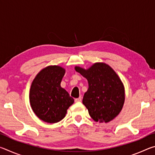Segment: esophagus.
Returning <instances> with one entry per match:
<instances>
[{"mask_svg":"<svg viewBox=\"0 0 155 155\" xmlns=\"http://www.w3.org/2000/svg\"><path fill=\"white\" fill-rule=\"evenodd\" d=\"M74 101L76 103H78V102H81V97H78V98H75Z\"/></svg>","mask_w":155,"mask_h":155,"instance_id":"esophagus-1","label":"esophagus"}]
</instances>
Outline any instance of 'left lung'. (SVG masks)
Returning <instances> with one entry per match:
<instances>
[{"label":"left lung","mask_w":155,"mask_h":155,"mask_svg":"<svg viewBox=\"0 0 155 155\" xmlns=\"http://www.w3.org/2000/svg\"><path fill=\"white\" fill-rule=\"evenodd\" d=\"M77 72L87 78L88 90L83 104L94 121L109 122L120 114L124 105V85L118 75L104 63H95L85 70L78 66Z\"/></svg>","instance_id":"obj_1"}]
</instances>
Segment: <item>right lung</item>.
<instances>
[{"label": "right lung", "mask_w": 155, "mask_h": 155, "mask_svg": "<svg viewBox=\"0 0 155 155\" xmlns=\"http://www.w3.org/2000/svg\"><path fill=\"white\" fill-rule=\"evenodd\" d=\"M65 70L59 65H49L38 73L31 83L29 101L33 112L40 120L57 123L64 118L74 99L61 87Z\"/></svg>", "instance_id": "right-lung-1"}]
</instances>
